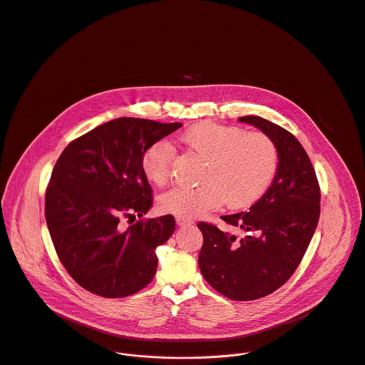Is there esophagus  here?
Listing matches in <instances>:
<instances>
[{"mask_svg": "<svg viewBox=\"0 0 365 365\" xmlns=\"http://www.w3.org/2000/svg\"><path fill=\"white\" fill-rule=\"evenodd\" d=\"M176 223H178V226H192V225H193V222H192V220L180 219V217H178V219H176Z\"/></svg>", "mask_w": 365, "mask_h": 365, "instance_id": "34e87169", "label": "esophagus"}]
</instances>
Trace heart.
<instances>
[{
    "instance_id": "1",
    "label": "heart",
    "mask_w": 365,
    "mask_h": 365,
    "mask_svg": "<svg viewBox=\"0 0 365 365\" xmlns=\"http://www.w3.org/2000/svg\"><path fill=\"white\" fill-rule=\"evenodd\" d=\"M182 142L206 159L197 187L173 186L159 197L162 212L195 219L225 203L232 209L259 200L277 170V148L264 133L237 126L202 122L182 135ZM173 148L166 140L152 143L142 158V169L155 185L170 178Z\"/></svg>"
}]
</instances>
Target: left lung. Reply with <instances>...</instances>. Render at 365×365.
Returning <instances> with one entry per match:
<instances>
[{
  "label": "left lung",
  "instance_id": "1",
  "mask_svg": "<svg viewBox=\"0 0 365 365\" xmlns=\"http://www.w3.org/2000/svg\"><path fill=\"white\" fill-rule=\"evenodd\" d=\"M277 148L279 165L267 192L249 209L222 216L245 232L242 239L200 222L199 267L205 280L230 300L249 302L282 287L299 267L320 217V187L302 143L260 116H242Z\"/></svg>",
  "mask_w": 365,
  "mask_h": 365
}]
</instances>
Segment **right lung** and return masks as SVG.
I'll use <instances>...</instances> for the list:
<instances>
[{
    "label": "right lung",
    "instance_id": "obj_1",
    "mask_svg": "<svg viewBox=\"0 0 365 365\" xmlns=\"http://www.w3.org/2000/svg\"><path fill=\"white\" fill-rule=\"evenodd\" d=\"M182 126L118 118L71 142L51 175L45 219L58 257L85 290L120 299L146 287L158 269L156 247L175 232L172 215L136 222L152 207L142 169L146 149Z\"/></svg>",
    "mask_w": 365,
    "mask_h": 365
}]
</instances>
